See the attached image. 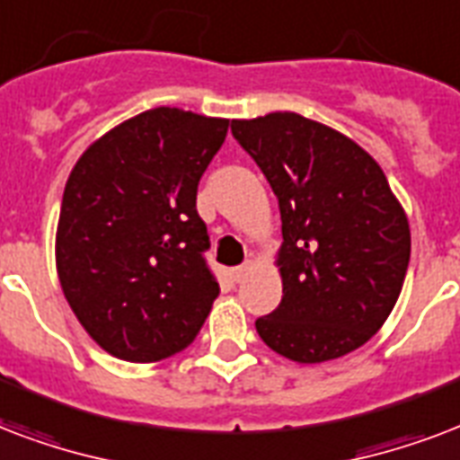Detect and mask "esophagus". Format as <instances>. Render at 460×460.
<instances>
[{
	"instance_id": "1",
	"label": "esophagus",
	"mask_w": 460,
	"mask_h": 460,
	"mask_svg": "<svg viewBox=\"0 0 460 460\" xmlns=\"http://www.w3.org/2000/svg\"><path fill=\"white\" fill-rule=\"evenodd\" d=\"M252 270H254V263L252 261H244L242 263V266H237V269L233 270V279L237 280V283H242V280L247 279L249 273H252Z\"/></svg>"
}]
</instances>
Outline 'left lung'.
Here are the masks:
<instances>
[{
    "instance_id": "1",
    "label": "left lung",
    "mask_w": 460,
    "mask_h": 460,
    "mask_svg": "<svg viewBox=\"0 0 460 460\" xmlns=\"http://www.w3.org/2000/svg\"><path fill=\"white\" fill-rule=\"evenodd\" d=\"M233 137L279 199L283 300L256 331L314 365L365 345L389 319L411 261V226L365 148L297 112L233 119Z\"/></svg>"
}]
</instances>
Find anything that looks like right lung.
I'll list each match as a JSON object with an SVG mask.
<instances>
[{"mask_svg":"<svg viewBox=\"0 0 460 460\" xmlns=\"http://www.w3.org/2000/svg\"><path fill=\"white\" fill-rule=\"evenodd\" d=\"M230 119L153 108L102 134L64 187L55 259L85 333L127 362H158L197 338L220 288L197 213L201 174Z\"/></svg>","mask_w":460,"mask_h":460,"instance_id":"add662e5","label":"right lung"}]
</instances>
